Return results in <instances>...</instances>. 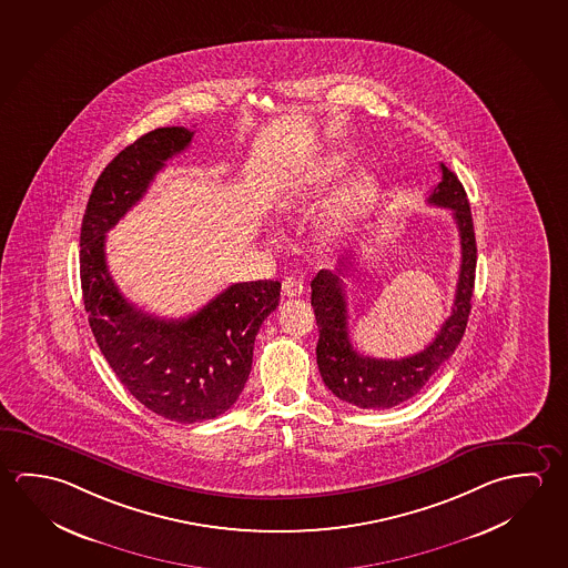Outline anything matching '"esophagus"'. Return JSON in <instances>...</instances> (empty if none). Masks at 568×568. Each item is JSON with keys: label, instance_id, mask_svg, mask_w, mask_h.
I'll return each instance as SVG.
<instances>
[{"label": "esophagus", "instance_id": "obj_1", "mask_svg": "<svg viewBox=\"0 0 568 568\" xmlns=\"http://www.w3.org/2000/svg\"><path fill=\"white\" fill-rule=\"evenodd\" d=\"M281 288H283V295H285V297H301V295H303V280L291 275V277L283 280Z\"/></svg>", "mask_w": 568, "mask_h": 568}]
</instances>
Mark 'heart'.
Wrapping results in <instances>:
<instances>
[{
    "label": "heart",
    "instance_id": "obj_1",
    "mask_svg": "<svg viewBox=\"0 0 568 568\" xmlns=\"http://www.w3.org/2000/svg\"><path fill=\"white\" fill-rule=\"evenodd\" d=\"M344 160L336 154H326L316 159L311 166L298 176L295 184L281 192L275 207L281 214H297L308 200L325 186L331 178L343 168ZM376 197V180L366 170H356L344 178L336 186L323 210L316 214L315 230L323 240L335 242L353 232L371 212Z\"/></svg>",
    "mask_w": 568,
    "mask_h": 568
}]
</instances>
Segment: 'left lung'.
I'll return each mask as SVG.
<instances>
[{"label": "left lung", "instance_id": "8db88e82", "mask_svg": "<svg viewBox=\"0 0 568 568\" xmlns=\"http://www.w3.org/2000/svg\"><path fill=\"white\" fill-rule=\"evenodd\" d=\"M439 168L442 182L429 192L428 204L452 210L462 243V265L452 315L447 316L436 338L422 353L390 361L364 356L354 351L348 338V311L343 283V277L348 275L353 265V255L341 257L336 271H318L315 280L311 281V305L315 308L318 325V373L336 398L358 408H394L409 400L428 384L432 374H436L437 368L456 353L457 344L464 338L471 311L477 263L474 220L462 182L446 164H439Z\"/></svg>", "mask_w": 568, "mask_h": 568}]
</instances>
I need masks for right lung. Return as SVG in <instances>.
Here are the masks:
<instances>
[{"label": "right lung", "instance_id": "1", "mask_svg": "<svg viewBox=\"0 0 568 568\" xmlns=\"http://www.w3.org/2000/svg\"><path fill=\"white\" fill-rule=\"evenodd\" d=\"M194 131L166 126L119 152L94 182L81 225V287L94 341L132 396L162 418L194 424L232 408L252 373L260 326L280 305V281L235 283L186 318L134 307L114 285L106 232L146 194Z\"/></svg>", "mask_w": 568, "mask_h": 568}]
</instances>
